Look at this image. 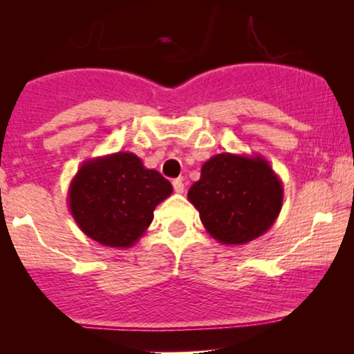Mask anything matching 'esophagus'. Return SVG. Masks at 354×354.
Instances as JSON below:
<instances>
[{"label":"esophagus","instance_id":"obj_1","mask_svg":"<svg viewBox=\"0 0 354 354\" xmlns=\"http://www.w3.org/2000/svg\"><path fill=\"white\" fill-rule=\"evenodd\" d=\"M172 187H174V192H176V193H183V190H185V185H183L182 178H176V180L172 182Z\"/></svg>","mask_w":354,"mask_h":354}]
</instances>
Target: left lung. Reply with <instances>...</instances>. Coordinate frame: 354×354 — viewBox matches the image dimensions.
I'll list each match as a JSON object with an SVG mask.
<instances>
[{
	"instance_id": "left-lung-1",
	"label": "left lung",
	"mask_w": 354,
	"mask_h": 354,
	"mask_svg": "<svg viewBox=\"0 0 354 354\" xmlns=\"http://www.w3.org/2000/svg\"><path fill=\"white\" fill-rule=\"evenodd\" d=\"M207 234L222 245H246L274 225L283 183L261 156L221 153L203 164L188 190Z\"/></svg>"
}]
</instances>
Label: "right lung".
Here are the masks:
<instances>
[{
	"label": "right lung",
	"instance_id": "add662e5",
	"mask_svg": "<svg viewBox=\"0 0 354 354\" xmlns=\"http://www.w3.org/2000/svg\"><path fill=\"white\" fill-rule=\"evenodd\" d=\"M172 185L137 154L119 151L86 159L67 192L71 214L91 240L130 248L153 222V211L171 196Z\"/></svg>",
	"mask_w": 354,
	"mask_h": 354
}]
</instances>
